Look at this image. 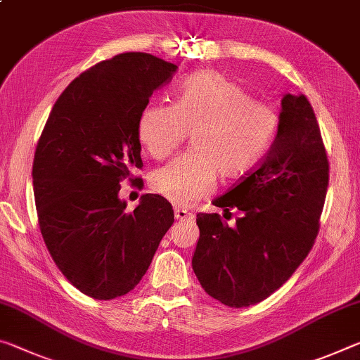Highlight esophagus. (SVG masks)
<instances>
[{
  "label": "esophagus",
  "instance_id": "34e87169",
  "mask_svg": "<svg viewBox=\"0 0 360 360\" xmlns=\"http://www.w3.org/2000/svg\"><path fill=\"white\" fill-rule=\"evenodd\" d=\"M174 218L176 219H192L193 213H192V211L184 210V208H176L174 210Z\"/></svg>",
  "mask_w": 360,
  "mask_h": 360
}]
</instances>
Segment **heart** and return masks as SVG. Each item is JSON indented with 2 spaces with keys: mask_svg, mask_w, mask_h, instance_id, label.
Listing matches in <instances>:
<instances>
[{
  "mask_svg": "<svg viewBox=\"0 0 360 360\" xmlns=\"http://www.w3.org/2000/svg\"><path fill=\"white\" fill-rule=\"evenodd\" d=\"M277 129L278 115L271 105L256 102L214 70L187 78L174 105H147L138 124L141 144L157 160L173 153L192 133L191 152L150 176L152 191L181 207L207 195L216 173L236 178L253 168Z\"/></svg>",
  "mask_w": 360,
  "mask_h": 360,
  "instance_id": "1",
  "label": "heart"
}]
</instances>
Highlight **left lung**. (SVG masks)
<instances>
[{
	"label": "left lung",
	"instance_id": "left-lung-1",
	"mask_svg": "<svg viewBox=\"0 0 360 360\" xmlns=\"http://www.w3.org/2000/svg\"><path fill=\"white\" fill-rule=\"evenodd\" d=\"M327 187L328 158L309 101L285 94L269 152L213 200L227 213L240 211L236 226L216 213L197 214L192 269L205 292L229 307H248L281 288L311 252Z\"/></svg>",
	"mask_w": 360,
	"mask_h": 360
}]
</instances>
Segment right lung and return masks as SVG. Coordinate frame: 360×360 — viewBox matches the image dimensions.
Listing matches in <instances>:
<instances>
[{"label":"right lung","instance_id":"1","mask_svg":"<svg viewBox=\"0 0 360 360\" xmlns=\"http://www.w3.org/2000/svg\"><path fill=\"white\" fill-rule=\"evenodd\" d=\"M176 68L146 53L102 60L68 84L39 136L32 171L39 231L67 281L94 300L131 292L174 222L157 193L124 211L118 192L123 179H139L131 178L142 168L139 117Z\"/></svg>","mask_w":360,"mask_h":360}]
</instances>
